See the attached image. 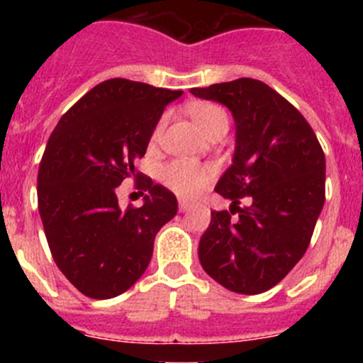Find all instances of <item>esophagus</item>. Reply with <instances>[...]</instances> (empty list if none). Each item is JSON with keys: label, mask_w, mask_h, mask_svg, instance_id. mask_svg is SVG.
Wrapping results in <instances>:
<instances>
[{"label": "esophagus", "mask_w": 363, "mask_h": 363, "mask_svg": "<svg viewBox=\"0 0 363 363\" xmlns=\"http://www.w3.org/2000/svg\"><path fill=\"white\" fill-rule=\"evenodd\" d=\"M191 207H193V203L186 202V200H179V211H181V212L189 211V208H191Z\"/></svg>", "instance_id": "esophagus-1"}]
</instances>
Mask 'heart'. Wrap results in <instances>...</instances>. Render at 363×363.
Listing matches in <instances>:
<instances>
[{
  "mask_svg": "<svg viewBox=\"0 0 363 363\" xmlns=\"http://www.w3.org/2000/svg\"><path fill=\"white\" fill-rule=\"evenodd\" d=\"M191 117L195 119L196 126L203 131L205 135H211V131L214 130L216 126L223 123L226 119V113L221 111L219 107L211 104H202L196 105L191 111ZM163 123L161 121L158 128L152 133V138H158L161 135V130H163ZM212 175H214V170L207 164L195 163V161H174V163L168 164L163 170V181L175 195L182 196V199H191V196H196L199 193H202L205 186L211 182Z\"/></svg>",
  "mask_w": 363,
  "mask_h": 363,
  "instance_id": "heart-1",
  "label": "heart"
}]
</instances>
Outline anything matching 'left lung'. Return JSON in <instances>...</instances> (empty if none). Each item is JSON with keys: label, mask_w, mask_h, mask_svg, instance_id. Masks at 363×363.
Returning <instances> with one entry per match:
<instances>
[{"label": "left lung", "mask_w": 363, "mask_h": 363, "mask_svg": "<svg viewBox=\"0 0 363 363\" xmlns=\"http://www.w3.org/2000/svg\"><path fill=\"white\" fill-rule=\"evenodd\" d=\"M218 101L235 121L232 164L216 193L230 211L211 212L199 244L203 270L226 290L258 295L276 286L298 263L325 203V155L303 116L279 93L255 79L193 87ZM250 205L240 209L238 199Z\"/></svg>", "instance_id": "left-lung-1"}]
</instances>
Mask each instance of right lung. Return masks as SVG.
<instances>
[{"instance_id": "obj_1", "label": "right lung", "mask_w": 363, "mask_h": 363, "mask_svg": "<svg viewBox=\"0 0 363 363\" xmlns=\"http://www.w3.org/2000/svg\"><path fill=\"white\" fill-rule=\"evenodd\" d=\"M182 91L111 79L84 94L54 128L38 170V211L65 277L89 298L130 290L147 269L155 237L177 199L135 172L164 107ZM141 179L138 209L118 207L115 188Z\"/></svg>"}]
</instances>
